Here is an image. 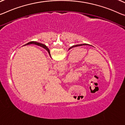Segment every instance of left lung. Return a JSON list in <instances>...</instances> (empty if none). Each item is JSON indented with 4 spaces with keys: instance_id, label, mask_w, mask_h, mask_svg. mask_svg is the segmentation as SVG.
Here are the masks:
<instances>
[{
    "instance_id": "obj_1",
    "label": "left lung",
    "mask_w": 125,
    "mask_h": 125,
    "mask_svg": "<svg viewBox=\"0 0 125 125\" xmlns=\"http://www.w3.org/2000/svg\"><path fill=\"white\" fill-rule=\"evenodd\" d=\"M83 45H88V44H86V43H85V44H83Z\"/></svg>"
}]
</instances>
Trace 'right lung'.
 Returning <instances> with one entry per match:
<instances>
[{"label": "right lung", "instance_id": "add662e5", "mask_svg": "<svg viewBox=\"0 0 125 125\" xmlns=\"http://www.w3.org/2000/svg\"><path fill=\"white\" fill-rule=\"evenodd\" d=\"M30 44H34V45H38V46H40L44 48V49L48 51V52L49 53L50 55V50L49 49H48V48L46 47V46L43 45V44H42V43H40L39 42H36V41H31V42H28L27 43H26L25 45H30Z\"/></svg>", "mask_w": 125, "mask_h": 125}]
</instances>
